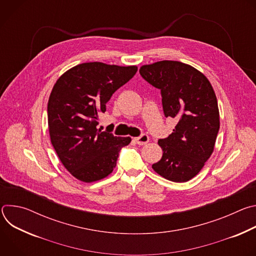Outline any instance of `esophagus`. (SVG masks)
<instances>
[{
  "label": "esophagus",
  "instance_id": "1",
  "mask_svg": "<svg viewBox=\"0 0 256 256\" xmlns=\"http://www.w3.org/2000/svg\"><path fill=\"white\" fill-rule=\"evenodd\" d=\"M134 140L140 146H142V144H146L148 142H149V136L147 134H140V136L138 138H134Z\"/></svg>",
  "mask_w": 256,
  "mask_h": 256
}]
</instances>
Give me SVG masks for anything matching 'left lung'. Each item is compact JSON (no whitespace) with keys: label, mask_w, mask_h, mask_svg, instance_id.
Here are the masks:
<instances>
[{"label":"left lung","mask_w":256,"mask_h":256,"mask_svg":"<svg viewBox=\"0 0 256 256\" xmlns=\"http://www.w3.org/2000/svg\"><path fill=\"white\" fill-rule=\"evenodd\" d=\"M140 74L161 90L165 116L177 120L173 132L158 140L163 156L152 168L170 181L186 182L202 170L214 151L220 128L214 91L202 72L181 62L144 64Z\"/></svg>","instance_id":"obj_1"}]
</instances>
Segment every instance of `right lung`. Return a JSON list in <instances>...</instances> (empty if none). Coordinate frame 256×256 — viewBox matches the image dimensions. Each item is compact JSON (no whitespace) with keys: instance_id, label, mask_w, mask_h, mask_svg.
Masks as SVG:
<instances>
[{"instance_id":"1","label":"right lung","mask_w":256,"mask_h":256,"mask_svg":"<svg viewBox=\"0 0 256 256\" xmlns=\"http://www.w3.org/2000/svg\"><path fill=\"white\" fill-rule=\"evenodd\" d=\"M138 66L99 62L68 70L54 84L48 104L50 140L64 168L83 182L100 180L116 166L130 136H116L98 128L112 94L128 83Z\"/></svg>"}]
</instances>
